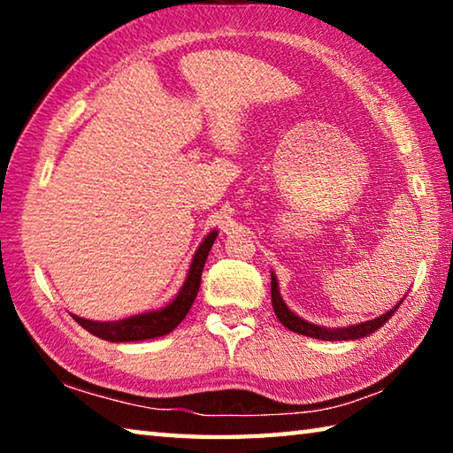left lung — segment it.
<instances>
[{"mask_svg": "<svg viewBox=\"0 0 453 453\" xmlns=\"http://www.w3.org/2000/svg\"><path fill=\"white\" fill-rule=\"evenodd\" d=\"M403 302V297L397 302L392 310H388L383 316L375 318V319H367L362 321V324H354V326H346V327H326V326H318L311 324V321L303 319L297 316L296 311H291L288 308V303L283 302V297L280 294V283H278V275L272 272V305L275 316H278L280 324L286 326L289 332L300 334V335H308L313 337V340H324V342H354V340H362V337L372 335L375 329H380L386 321L394 316L400 308V303Z\"/></svg>", "mask_w": 453, "mask_h": 453, "instance_id": "obj_1", "label": "left lung"}]
</instances>
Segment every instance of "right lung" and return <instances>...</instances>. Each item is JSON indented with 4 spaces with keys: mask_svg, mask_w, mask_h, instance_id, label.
Segmentation results:
<instances>
[{
    "mask_svg": "<svg viewBox=\"0 0 453 453\" xmlns=\"http://www.w3.org/2000/svg\"><path fill=\"white\" fill-rule=\"evenodd\" d=\"M216 237H218V229H213V232H210L203 237V242L199 243L194 257H191L189 270L186 273V280H183L180 291L175 294L172 302H167L164 305V308L137 313V316H129L118 321H96V319L73 316L75 321H78L83 329H88L91 335L111 343L145 342V340H156V337L172 334L173 329L181 324L183 318L188 316L191 303L196 300L199 283H202V272H203L205 259L210 256V250L213 242H216Z\"/></svg>",
    "mask_w": 453,
    "mask_h": 453,
    "instance_id": "add662e5",
    "label": "right lung"
}]
</instances>
